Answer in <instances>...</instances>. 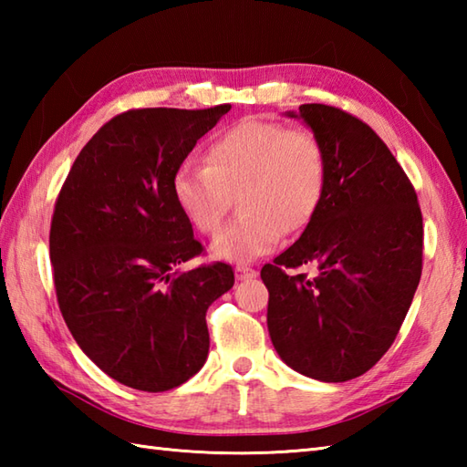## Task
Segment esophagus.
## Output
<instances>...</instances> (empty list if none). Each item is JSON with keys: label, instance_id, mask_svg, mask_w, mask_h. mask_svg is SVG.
<instances>
[{"label": "esophagus", "instance_id": "obj_1", "mask_svg": "<svg viewBox=\"0 0 467 467\" xmlns=\"http://www.w3.org/2000/svg\"><path fill=\"white\" fill-rule=\"evenodd\" d=\"M234 273H236V279H239V281L254 279V276L259 275V273H256V269H253V266H246V265H239V266H236Z\"/></svg>", "mask_w": 467, "mask_h": 467}]
</instances>
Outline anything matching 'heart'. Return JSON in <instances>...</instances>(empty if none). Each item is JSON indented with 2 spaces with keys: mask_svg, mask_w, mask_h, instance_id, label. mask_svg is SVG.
Returning <instances> with one entry per match:
<instances>
[{
  "mask_svg": "<svg viewBox=\"0 0 467 467\" xmlns=\"http://www.w3.org/2000/svg\"><path fill=\"white\" fill-rule=\"evenodd\" d=\"M327 186V154L317 134L283 122H236L208 146L206 164H182L172 181L181 211L198 231L213 234L239 198V218L213 243L216 259H259L301 231L319 208Z\"/></svg>",
  "mask_w": 467,
  "mask_h": 467,
  "instance_id": "heart-1",
  "label": "heart"
}]
</instances>
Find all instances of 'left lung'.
Here are the masks:
<instances>
[{"mask_svg":"<svg viewBox=\"0 0 467 467\" xmlns=\"http://www.w3.org/2000/svg\"><path fill=\"white\" fill-rule=\"evenodd\" d=\"M327 154L323 201L299 241L266 263L271 341L313 379L341 383L369 371L398 337L421 276L418 194L389 148L359 118L325 104L299 114ZM315 262L306 280L286 268Z\"/></svg>","mask_w":467,"mask_h":467,"instance_id":"1","label":"left lung"}]
</instances>
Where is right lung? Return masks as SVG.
I'll list each match as a JSON object with an SVG mask.
<instances>
[{"label": "right lung", "mask_w": 467, "mask_h": 467, "mask_svg": "<svg viewBox=\"0 0 467 467\" xmlns=\"http://www.w3.org/2000/svg\"><path fill=\"white\" fill-rule=\"evenodd\" d=\"M228 110L118 114L57 194L49 261L59 311L80 349L132 389L168 391L201 371L206 309L234 285L226 263L176 269L204 249L172 192L184 158Z\"/></svg>", "instance_id": "obj_1"}]
</instances>
